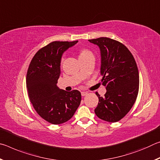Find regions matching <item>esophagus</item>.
<instances>
[{
	"label": "esophagus",
	"mask_w": 160,
	"mask_h": 160,
	"mask_svg": "<svg viewBox=\"0 0 160 160\" xmlns=\"http://www.w3.org/2000/svg\"><path fill=\"white\" fill-rule=\"evenodd\" d=\"M87 94H88V92H81V95L82 96H86Z\"/></svg>",
	"instance_id": "obj_1"
}]
</instances>
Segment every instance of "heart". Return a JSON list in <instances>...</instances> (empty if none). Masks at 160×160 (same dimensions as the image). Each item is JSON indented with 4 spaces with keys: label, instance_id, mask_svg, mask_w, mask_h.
I'll return each instance as SVG.
<instances>
[{
    "label": "heart",
    "instance_id": "obj_1",
    "mask_svg": "<svg viewBox=\"0 0 160 160\" xmlns=\"http://www.w3.org/2000/svg\"><path fill=\"white\" fill-rule=\"evenodd\" d=\"M90 55H92V53L90 51H89L86 48H81L79 51V58H84L87 57V56H90Z\"/></svg>",
    "mask_w": 160,
    "mask_h": 160
}]
</instances>
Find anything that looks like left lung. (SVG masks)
<instances>
[{"mask_svg": "<svg viewBox=\"0 0 160 160\" xmlns=\"http://www.w3.org/2000/svg\"><path fill=\"white\" fill-rule=\"evenodd\" d=\"M101 51V82L107 89L94 109L102 120L117 122L129 112L139 90V72L136 62L122 43L107 37L89 39Z\"/></svg>", "mask_w": 160, "mask_h": 160, "instance_id": "left-lung-1", "label": "left lung"}]
</instances>
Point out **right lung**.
Wrapping results in <instances>:
<instances>
[{
	"label": "right lung",
	"mask_w": 160,
	"mask_h": 160,
	"mask_svg": "<svg viewBox=\"0 0 160 160\" xmlns=\"http://www.w3.org/2000/svg\"><path fill=\"white\" fill-rule=\"evenodd\" d=\"M77 43L56 41L40 48L27 72L26 85L32 106L43 119L54 125L70 120L81 102L78 90L66 92L56 85L61 74L62 54Z\"/></svg>",
	"instance_id": "1"
}]
</instances>
